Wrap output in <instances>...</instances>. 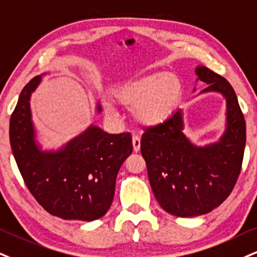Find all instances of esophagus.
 <instances>
[{
	"label": "esophagus",
	"instance_id": "1",
	"mask_svg": "<svg viewBox=\"0 0 257 257\" xmlns=\"http://www.w3.org/2000/svg\"><path fill=\"white\" fill-rule=\"evenodd\" d=\"M132 144H134L135 153H138L141 150V138L137 135H134V137H132Z\"/></svg>",
	"mask_w": 257,
	"mask_h": 257
}]
</instances>
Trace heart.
<instances>
[{
	"label": "heart",
	"mask_w": 257,
	"mask_h": 257,
	"mask_svg": "<svg viewBox=\"0 0 257 257\" xmlns=\"http://www.w3.org/2000/svg\"><path fill=\"white\" fill-rule=\"evenodd\" d=\"M181 96V81L170 72L141 76L125 82L112 91L114 102L132 107L135 119L149 127L166 122L176 110ZM104 110L109 115H115L109 101H104Z\"/></svg>",
	"instance_id": "1"
}]
</instances>
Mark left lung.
Segmentation results:
<instances>
[{"instance_id":"8db88e82","label":"left lung","mask_w":257,"mask_h":257,"mask_svg":"<svg viewBox=\"0 0 257 257\" xmlns=\"http://www.w3.org/2000/svg\"><path fill=\"white\" fill-rule=\"evenodd\" d=\"M201 93H219L226 100V126L216 143L193 144L183 134L182 109L142 136L141 151L155 198L177 217L206 214L223 202L235 187L245 148V120L231 84L206 66H196ZM195 90V88H194Z\"/></svg>"}]
</instances>
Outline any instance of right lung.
I'll return each mask as SVG.
<instances>
[{
  "mask_svg": "<svg viewBox=\"0 0 257 257\" xmlns=\"http://www.w3.org/2000/svg\"><path fill=\"white\" fill-rule=\"evenodd\" d=\"M40 82L41 75L25 85L9 122L12 151L22 179L52 216L99 219L112 205L116 175L134 150L131 135H109L90 125L59 150L43 151L36 141L30 104ZM96 109L101 112L99 103Z\"/></svg>",
  "mask_w": 257,
  "mask_h": 257,
  "instance_id": "obj_1",
  "label": "right lung"
}]
</instances>
